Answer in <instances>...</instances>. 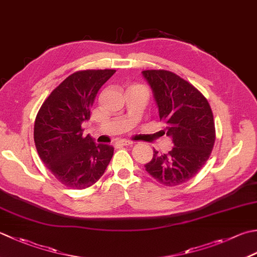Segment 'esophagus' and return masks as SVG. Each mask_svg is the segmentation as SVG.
I'll list each match as a JSON object with an SVG mask.
<instances>
[{
  "label": "esophagus",
  "instance_id": "obj_1",
  "mask_svg": "<svg viewBox=\"0 0 257 257\" xmlns=\"http://www.w3.org/2000/svg\"><path fill=\"white\" fill-rule=\"evenodd\" d=\"M117 145H119V146H132V145H134V142H130V140L123 139V140H120V142H118Z\"/></svg>",
  "mask_w": 257,
  "mask_h": 257
}]
</instances>
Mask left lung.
Instances as JSON below:
<instances>
[{"instance_id": "left-lung-1", "label": "left lung", "mask_w": 257, "mask_h": 257, "mask_svg": "<svg viewBox=\"0 0 257 257\" xmlns=\"http://www.w3.org/2000/svg\"><path fill=\"white\" fill-rule=\"evenodd\" d=\"M153 90L163 133L172 137L168 154L154 150L145 165L147 173L165 186H178L197 174L207 162L215 144V123L210 105L193 84L167 70H145Z\"/></svg>"}]
</instances>
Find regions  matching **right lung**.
<instances>
[{
  "instance_id": "right-lung-1",
  "label": "right lung",
  "mask_w": 257,
  "mask_h": 257,
  "mask_svg": "<svg viewBox=\"0 0 257 257\" xmlns=\"http://www.w3.org/2000/svg\"><path fill=\"white\" fill-rule=\"evenodd\" d=\"M112 69L83 70L69 75L44 100L34 122L38 154L64 186L84 189L97 183L113 155V147L83 136L81 124Z\"/></svg>"
}]
</instances>
